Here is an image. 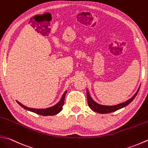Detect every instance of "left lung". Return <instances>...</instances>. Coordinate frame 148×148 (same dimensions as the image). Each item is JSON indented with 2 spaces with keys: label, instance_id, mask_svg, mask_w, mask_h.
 <instances>
[{
  "label": "left lung",
  "instance_id": "left-lung-1",
  "mask_svg": "<svg viewBox=\"0 0 148 148\" xmlns=\"http://www.w3.org/2000/svg\"><path fill=\"white\" fill-rule=\"evenodd\" d=\"M139 88L140 87L138 88L137 91L136 92V93L133 95V97L130 98V99L125 101V102L119 104V105H114V106L101 105H99V104L97 103L96 102H95V101L92 99L90 95L88 90H86V95H87V101H88V106L92 110L95 112L100 113V114H108V113H111L113 112L117 111L118 110L123 108L124 107L128 105L129 104L135 99V97H136V95H137L138 90H139Z\"/></svg>",
  "mask_w": 148,
  "mask_h": 148
}]
</instances>
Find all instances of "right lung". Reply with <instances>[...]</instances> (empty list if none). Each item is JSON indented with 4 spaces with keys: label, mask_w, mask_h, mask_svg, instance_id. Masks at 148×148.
Segmentation results:
<instances>
[{
    "label": "right lung",
    "mask_w": 148,
    "mask_h": 148,
    "mask_svg": "<svg viewBox=\"0 0 148 148\" xmlns=\"http://www.w3.org/2000/svg\"><path fill=\"white\" fill-rule=\"evenodd\" d=\"M66 93V90L64 92V93H63L60 101L56 104V105H54L53 106L49 107V108H42V109L31 108H29V107L23 105L22 104L18 102V101H16V102L18 103V105L20 106H21L22 108H24V109L27 110L35 113V114H37L38 115H43V116H47V115H54L57 114H58L59 112L62 111V110L63 108V105H64V100H65V97Z\"/></svg>",
    "instance_id": "right-lung-1"
}]
</instances>
